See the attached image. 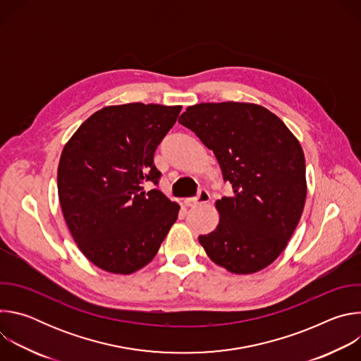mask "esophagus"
<instances>
[{
    "label": "esophagus",
    "instance_id": "1",
    "mask_svg": "<svg viewBox=\"0 0 361 361\" xmlns=\"http://www.w3.org/2000/svg\"><path fill=\"white\" fill-rule=\"evenodd\" d=\"M210 201V194L207 190H200L197 197H192V198H185L184 200V204L187 205V207H195V205L198 204H205Z\"/></svg>",
    "mask_w": 361,
    "mask_h": 361
}]
</instances>
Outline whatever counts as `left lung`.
Instances as JSON below:
<instances>
[{
  "instance_id": "1",
  "label": "left lung",
  "mask_w": 361,
  "mask_h": 361,
  "mask_svg": "<svg viewBox=\"0 0 361 361\" xmlns=\"http://www.w3.org/2000/svg\"><path fill=\"white\" fill-rule=\"evenodd\" d=\"M178 123L214 156L233 194L216 201L217 228L198 241L233 274L270 266L291 238L307 197L300 141L271 111L252 102H201Z\"/></svg>"
}]
</instances>
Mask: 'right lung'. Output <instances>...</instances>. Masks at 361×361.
I'll list each match as a JSON object with an SVG mask.
<instances>
[{
  "label": "right lung",
  "mask_w": 361,
  "mask_h": 361,
  "mask_svg": "<svg viewBox=\"0 0 361 361\" xmlns=\"http://www.w3.org/2000/svg\"><path fill=\"white\" fill-rule=\"evenodd\" d=\"M181 106L130 102L88 117L66 142L57 171L61 210L80 251L101 270L133 274L156 257L180 205L160 190L154 151Z\"/></svg>",
  "instance_id": "obj_1"
}]
</instances>
